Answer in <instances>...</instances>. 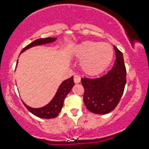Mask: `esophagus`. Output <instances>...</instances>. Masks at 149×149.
Returning <instances> with one entry per match:
<instances>
[{"instance_id":"34e87169","label":"esophagus","mask_w":149,"mask_h":149,"mask_svg":"<svg viewBox=\"0 0 149 149\" xmlns=\"http://www.w3.org/2000/svg\"><path fill=\"white\" fill-rule=\"evenodd\" d=\"M81 81V76H79V75H75L74 76V82L76 84H78Z\"/></svg>"}]
</instances>
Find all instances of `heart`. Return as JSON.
Segmentation results:
<instances>
[{"label":"heart","mask_w":149,"mask_h":149,"mask_svg":"<svg viewBox=\"0 0 149 149\" xmlns=\"http://www.w3.org/2000/svg\"><path fill=\"white\" fill-rule=\"evenodd\" d=\"M74 54L81 60L83 71L95 76L104 71L111 64L114 57V50L107 42L84 41L76 46Z\"/></svg>","instance_id":"obj_1"}]
</instances>
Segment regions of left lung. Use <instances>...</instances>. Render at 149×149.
<instances>
[{"label":"left lung","instance_id":"1","mask_svg":"<svg viewBox=\"0 0 149 149\" xmlns=\"http://www.w3.org/2000/svg\"><path fill=\"white\" fill-rule=\"evenodd\" d=\"M115 59L112 68L95 79L82 78L84 103L90 112L105 115L112 112L120 101L126 83V70L123 54L115 45Z\"/></svg>","mask_w":149,"mask_h":149}]
</instances>
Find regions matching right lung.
Here are the masks:
<instances>
[{"label":"right lung","mask_w":149,"mask_h":149,"mask_svg":"<svg viewBox=\"0 0 149 149\" xmlns=\"http://www.w3.org/2000/svg\"><path fill=\"white\" fill-rule=\"evenodd\" d=\"M56 40V37H47V38H41L37 39V40H34L31 43H30L29 45L25 47L23 50H22L21 53L24 52L26 50L29 49V48H32V47L37 46V45H45V44H48V43L54 42ZM74 81H73V76L70 77V79H68L66 80H64L61 84L59 85V88H58L57 91L55 95L54 98L51 99L48 104L45 105L44 107H42L40 108H33L31 107L28 106L27 104H24L25 107L27 108L28 110L31 112L33 115H36L37 117H39L40 118H54L56 117L59 115V112L62 110V108L63 107L64 100H65V97L68 95V94L72 90L73 87L74 86Z\"/></svg>","instance_id":"obj_1"}]
</instances>
